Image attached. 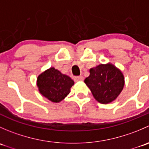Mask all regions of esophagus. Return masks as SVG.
Returning <instances> with one entry per match:
<instances>
[{"label": "esophagus", "mask_w": 149, "mask_h": 149, "mask_svg": "<svg viewBox=\"0 0 149 149\" xmlns=\"http://www.w3.org/2000/svg\"><path fill=\"white\" fill-rule=\"evenodd\" d=\"M74 80L76 81H82L84 80V77L82 76H75L74 77Z\"/></svg>", "instance_id": "obj_1"}]
</instances>
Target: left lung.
I'll return each mask as SVG.
<instances>
[{"instance_id": "8db88e82", "label": "left lung", "mask_w": 149, "mask_h": 149, "mask_svg": "<svg viewBox=\"0 0 149 149\" xmlns=\"http://www.w3.org/2000/svg\"><path fill=\"white\" fill-rule=\"evenodd\" d=\"M90 75L84 80L97 101L107 104L118 97L124 86V76L112 64L97 66L89 70Z\"/></svg>"}]
</instances>
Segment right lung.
<instances>
[{"instance_id":"add662e5","label":"right lung","mask_w":149,"mask_h":149,"mask_svg":"<svg viewBox=\"0 0 149 149\" xmlns=\"http://www.w3.org/2000/svg\"><path fill=\"white\" fill-rule=\"evenodd\" d=\"M74 84L69 76L50 68L38 76L37 86L42 94L52 102H59L69 94Z\"/></svg>"}]
</instances>
